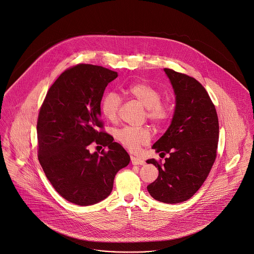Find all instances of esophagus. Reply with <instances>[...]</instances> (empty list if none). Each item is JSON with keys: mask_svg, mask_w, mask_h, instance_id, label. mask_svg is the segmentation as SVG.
Here are the masks:
<instances>
[{"mask_svg": "<svg viewBox=\"0 0 254 254\" xmlns=\"http://www.w3.org/2000/svg\"><path fill=\"white\" fill-rule=\"evenodd\" d=\"M130 160L132 165H144L145 161L141 158L135 157V156H130Z\"/></svg>", "mask_w": 254, "mask_h": 254, "instance_id": "esophagus-1", "label": "esophagus"}]
</instances>
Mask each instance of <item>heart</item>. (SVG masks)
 <instances>
[{"instance_id":"b5f03b06","label":"heart","mask_w":254,"mask_h":254,"mask_svg":"<svg viewBox=\"0 0 254 254\" xmlns=\"http://www.w3.org/2000/svg\"><path fill=\"white\" fill-rule=\"evenodd\" d=\"M127 92L145 108L148 120L156 126L169 121L172 114L171 104L167 99H161V93L154 85L146 82H135L127 87ZM121 106V98L114 92L108 91L102 98L101 109L106 118L116 120ZM150 131L146 127H125L116 132V138L130 151H137L141 145L150 141Z\"/></svg>"}]
</instances>
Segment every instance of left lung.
<instances>
[{
	"label": "left lung",
	"instance_id": "8db88e82",
	"mask_svg": "<svg viewBox=\"0 0 254 254\" xmlns=\"http://www.w3.org/2000/svg\"><path fill=\"white\" fill-rule=\"evenodd\" d=\"M176 95V107L168 130L152 145L169 154L165 164L149 159L159 170L147 186L155 200L177 204L191 198L202 187L217 155L219 122L215 106L205 87L193 77L165 68Z\"/></svg>",
	"mask_w": 254,
	"mask_h": 254
}]
</instances>
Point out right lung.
<instances>
[{
	"mask_svg": "<svg viewBox=\"0 0 254 254\" xmlns=\"http://www.w3.org/2000/svg\"><path fill=\"white\" fill-rule=\"evenodd\" d=\"M117 76L100 65H73L49 87L39 111V162L55 190L76 205L106 199L116 173L130 161L125 148L104 131L101 120L104 91ZM92 142L108 150L90 154Z\"/></svg>",
	"mask_w": 254,
	"mask_h": 254,
	"instance_id": "obj_1",
	"label": "right lung"
}]
</instances>
